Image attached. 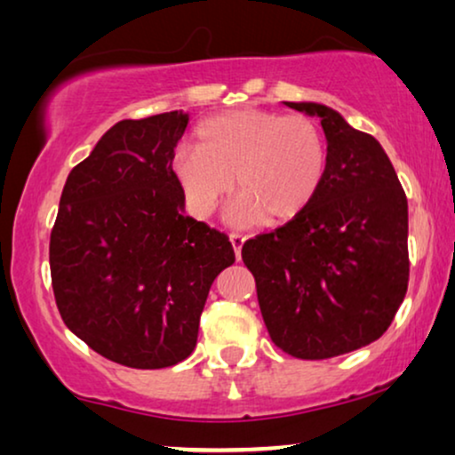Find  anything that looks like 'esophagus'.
<instances>
[{
    "label": "esophagus",
    "mask_w": 455,
    "mask_h": 455,
    "mask_svg": "<svg viewBox=\"0 0 455 455\" xmlns=\"http://www.w3.org/2000/svg\"><path fill=\"white\" fill-rule=\"evenodd\" d=\"M229 242H232V246H234L235 259L240 260V252H242V246H244V242H246V235L238 234V232H232V234H229Z\"/></svg>",
    "instance_id": "1"
}]
</instances>
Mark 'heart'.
Returning a JSON list of instances; mask_svg holds the SVG:
<instances>
[{
  "label": "heart",
  "instance_id": "1",
  "mask_svg": "<svg viewBox=\"0 0 455 455\" xmlns=\"http://www.w3.org/2000/svg\"><path fill=\"white\" fill-rule=\"evenodd\" d=\"M327 145L319 126L302 114L246 108L198 124L196 147L172 155L173 178L192 213L207 217L232 188L238 201L229 220L279 223L296 217L319 190Z\"/></svg>",
  "mask_w": 455,
  "mask_h": 455
}]
</instances>
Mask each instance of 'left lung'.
I'll use <instances>...</instances> for the list:
<instances>
[{
	"label": "left lung",
	"instance_id": "8db88e82",
	"mask_svg": "<svg viewBox=\"0 0 455 455\" xmlns=\"http://www.w3.org/2000/svg\"><path fill=\"white\" fill-rule=\"evenodd\" d=\"M321 117L325 178L285 226L246 240L273 344L323 360L381 338L408 290V201L383 147L319 103H285Z\"/></svg>",
	"mask_w": 455,
	"mask_h": 455
}]
</instances>
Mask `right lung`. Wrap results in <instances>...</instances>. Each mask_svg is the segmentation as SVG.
<instances>
[{"mask_svg":"<svg viewBox=\"0 0 455 455\" xmlns=\"http://www.w3.org/2000/svg\"><path fill=\"white\" fill-rule=\"evenodd\" d=\"M188 114L122 120L74 167L49 240L66 327L130 369L188 358L211 283L235 260L226 234L184 215L172 155Z\"/></svg>","mask_w":455,"mask_h":455,"instance_id":"obj_1","label":"right lung"}]
</instances>
